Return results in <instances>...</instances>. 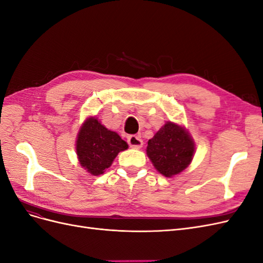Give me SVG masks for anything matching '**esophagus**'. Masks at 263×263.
Listing matches in <instances>:
<instances>
[{
	"instance_id": "esophagus-1",
	"label": "esophagus",
	"mask_w": 263,
	"mask_h": 263,
	"mask_svg": "<svg viewBox=\"0 0 263 263\" xmlns=\"http://www.w3.org/2000/svg\"><path fill=\"white\" fill-rule=\"evenodd\" d=\"M127 142H128V145L132 148L135 149H140L142 145H144V142H142L139 135H129V136L127 137Z\"/></svg>"
}]
</instances>
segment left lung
<instances>
[{
  "instance_id": "8db88e82",
  "label": "left lung",
  "mask_w": 263,
  "mask_h": 263,
  "mask_svg": "<svg viewBox=\"0 0 263 263\" xmlns=\"http://www.w3.org/2000/svg\"><path fill=\"white\" fill-rule=\"evenodd\" d=\"M194 142L182 127L166 123L148 141L147 155L162 176L170 178L184 170L192 161Z\"/></svg>"
}]
</instances>
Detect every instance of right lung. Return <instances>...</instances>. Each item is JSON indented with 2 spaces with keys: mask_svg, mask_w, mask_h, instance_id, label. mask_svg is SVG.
Here are the masks:
<instances>
[{
  "mask_svg": "<svg viewBox=\"0 0 263 263\" xmlns=\"http://www.w3.org/2000/svg\"><path fill=\"white\" fill-rule=\"evenodd\" d=\"M126 144L115 132L105 128L97 118H89L83 124L77 140L79 161L93 176H100L112 164Z\"/></svg>",
  "mask_w": 263,
  "mask_h": 263,
  "instance_id": "obj_1",
  "label": "right lung"
}]
</instances>
